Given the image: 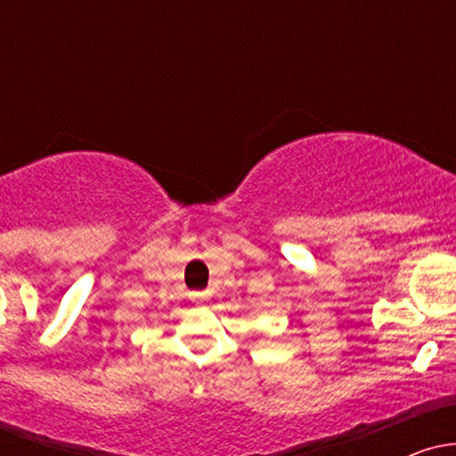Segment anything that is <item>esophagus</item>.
<instances>
[{
    "instance_id": "34e87169",
    "label": "esophagus",
    "mask_w": 456,
    "mask_h": 456,
    "mask_svg": "<svg viewBox=\"0 0 456 456\" xmlns=\"http://www.w3.org/2000/svg\"><path fill=\"white\" fill-rule=\"evenodd\" d=\"M210 297V291H191L192 302H206Z\"/></svg>"
}]
</instances>
